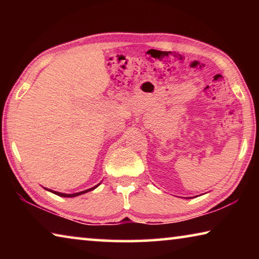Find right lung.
Masks as SVG:
<instances>
[{"label": "right lung", "instance_id": "obj_1", "mask_svg": "<svg viewBox=\"0 0 259 259\" xmlns=\"http://www.w3.org/2000/svg\"><path fill=\"white\" fill-rule=\"evenodd\" d=\"M98 185H99V184H98ZM98 185H97V186H98ZM97 186H95V187H93V188H89V190H85V191L78 192V193H74V194H65V193H59V192H55V191H51V190H48V191H50V192H54L55 194L59 195V196H64V198H74V196H77V195L84 194V193H87V192H89V191H93V190H95V188L97 187Z\"/></svg>", "mask_w": 259, "mask_h": 259}]
</instances>
